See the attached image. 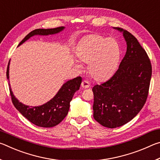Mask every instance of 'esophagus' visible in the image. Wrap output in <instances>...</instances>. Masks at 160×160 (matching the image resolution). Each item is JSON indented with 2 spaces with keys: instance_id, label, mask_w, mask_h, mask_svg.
I'll use <instances>...</instances> for the list:
<instances>
[{
  "instance_id": "obj_1",
  "label": "esophagus",
  "mask_w": 160,
  "mask_h": 160,
  "mask_svg": "<svg viewBox=\"0 0 160 160\" xmlns=\"http://www.w3.org/2000/svg\"><path fill=\"white\" fill-rule=\"evenodd\" d=\"M81 86H82V88L86 89V88H90V83H89V82H88V81L83 80L82 82V83H81Z\"/></svg>"
}]
</instances>
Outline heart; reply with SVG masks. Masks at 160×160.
Returning a JSON list of instances; mask_svg holds the SVG:
<instances>
[{
  "label": "heart",
  "mask_w": 160,
  "mask_h": 160,
  "mask_svg": "<svg viewBox=\"0 0 160 160\" xmlns=\"http://www.w3.org/2000/svg\"><path fill=\"white\" fill-rule=\"evenodd\" d=\"M75 53L81 62L88 63L89 74L94 80L104 81L112 77L117 68L121 48L113 38L92 34L80 40L75 48ZM75 65L78 68H82L78 61H75Z\"/></svg>",
  "instance_id": "heart-1"
}]
</instances>
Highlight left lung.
<instances>
[{"label":"left lung","mask_w":160,"mask_h":160,"mask_svg":"<svg viewBox=\"0 0 160 160\" xmlns=\"http://www.w3.org/2000/svg\"><path fill=\"white\" fill-rule=\"evenodd\" d=\"M123 34L127 49L118 69L107 82L94 86L93 117L102 126L120 127L131 121L144 106L152 76V66L145 49L128 31Z\"/></svg>","instance_id":"left-lung-1"}]
</instances>
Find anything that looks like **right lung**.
<instances>
[{"label":"right lung","mask_w":160,"mask_h":160,"mask_svg":"<svg viewBox=\"0 0 160 160\" xmlns=\"http://www.w3.org/2000/svg\"><path fill=\"white\" fill-rule=\"evenodd\" d=\"M65 27L53 29H37L32 31L22 40L18 47H20L24 42L34 36H48L63 31ZM10 60L8 66L6 75L9 82V89L12 101L15 107L24 117L34 125L44 128H51L60 123L67 116L70 109V103L71 102L75 92L80 89L82 82V78L77 77L69 80L65 82L59 89L52 99L40 106L32 107L22 104L16 98L13 94L9 79Z\"/></svg>","instance_id":"add662e5"}]
</instances>
